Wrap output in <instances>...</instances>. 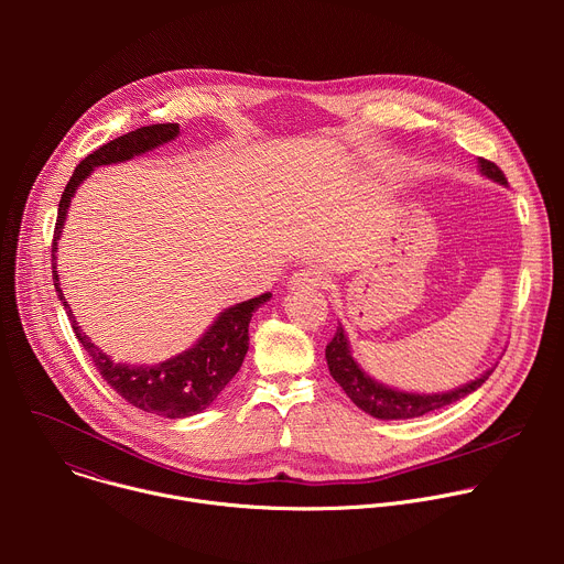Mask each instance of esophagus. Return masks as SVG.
<instances>
[{"label":"esophagus","instance_id":"34e87169","mask_svg":"<svg viewBox=\"0 0 564 564\" xmlns=\"http://www.w3.org/2000/svg\"><path fill=\"white\" fill-rule=\"evenodd\" d=\"M326 283H328V272L324 268H314V265L294 272L290 279L292 288H321Z\"/></svg>","mask_w":564,"mask_h":564}]
</instances>
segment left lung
<instances>
[{
    "instance_id": "8db88e82",
    "label": "left lung",
    "mask_w": 564,
    "mask_h": 564,
    "mask_svg": "<svg viewBox=\"0 0 564 564\" xmlns=\"http://www.w3.org/2000/svg\"><path fill=\"white\" fill-rule=\"evenodd\" d=\"M477 167L479 174L507 187V178L500 172L496 163H489L485 158H477ZM326 361L330 368L333 379L344 388V392L352 399V404L359 406L364 413L377 417V420H413L422 417L431 411L444 409L448 404H455L457 399L470 394L477 390L481 383L489 379V375L496 370V366L487 368L479 377L473 381H466L453 390L446 392H406V390H397L390 388L377 379H372L352 357L350 341L339 324L333 341L326 346Z\"/></svg>"
}]
</instances>
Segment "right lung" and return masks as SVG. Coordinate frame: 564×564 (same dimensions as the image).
Wrapping results in <instances>:
<instances>
[{
    "label": "right lung",
    "instance_id": "add662e5",
    "mask_svg": "<svg viewBox=\"0 0 564 564\" xmlns=\"http://www.w3.org/2000/svg\"><path fill=\"white\" fill-rule=\"evenodd\" d=\"M181 133V127L174 122L165 124H151L140 127L135 131H129L94 153H89L83 163H79L66 183L59 207H57V223L53 234V285L57 292V299L62 301L66 316L73 326V333L83 348L89 352L91 361L100 370L102 379L122 397L131 406L155 413L160 417L181 420L203 413L207 406L214 404V399L223 392V388L231 381V377L243 366V359L250 348V321L252 314L270 301V292L254 296L250 301L236 303L225 307L214 324L203 333V337L187 350H183L176 357H170L155 366L147 364H118L107 352H102L87 333H83L75 324V316L62 294L59 276H57V240L64 229V220L70 207V198L75 196L77 187L83 185L96 167L118 165L127 163V160L149 153L158 147H163L172 140H176Z\"/></svg>",
    "mask_w": 564,
    "mask_h": 564
}]
</instances>
